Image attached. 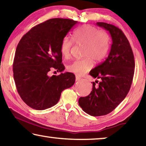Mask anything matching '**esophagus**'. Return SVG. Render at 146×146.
Instances as JSON below:
<instances>
[{
  "mask_svg": "<svg viewBox=\"0 0 146 146\" xmlns=\"http://www.w3.org/2000/svg\"><path fill=\"white\" fill-rule=\"evenodd\" d=\"M80 80H81V78L80 77V76H76V82H78V81H79Z\"/></svg>",
  "mask_w": 146,
  "mask_h": 146,
  "instance_id": "34e87169",
  "label": "esophagus"
}]
</instances>
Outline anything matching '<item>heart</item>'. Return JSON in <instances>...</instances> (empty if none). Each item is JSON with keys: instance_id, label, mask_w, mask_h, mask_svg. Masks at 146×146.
<instances>
[{"instance_id": "obj_1", "label": "heart", "mask_w": 146, "mask_h": 146, "mask_svg": "<svg viewBox=\"0 0 146 146\" xmlns=\"http://www.w3.org/2000/svg\"><path fill=\"white\" fill-rule=\"evenodd\" d=\"M74 42L77 44H84V58L73 61L67 67L68 70L77 75L87 72L93 65V60L100 62L106 57L110 46V38L105 31H99L91 25H84L74 31ZM74 42L68 37H64L60 46L62 55L65 58L70 56Z\"/></svg>"}]
</instances>
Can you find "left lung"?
<instances>
[{"label":"left lung","mask_w":146,"mask_h":146,"mask_svg":"<svg viewBox=\"0 0 146 146\" xmlns=\"http://www.w3.org/2000/svg\"><path fill=\"white\" fill-rule=\"evenodd\" d=\"M96 25L110 33L111 50L106 60L89 72L100 82H93L91 93L80 97L78 103L89 115L101 116L111 112L126 97L133 82L135 62L129 40L120 29L103 22Z\"/></svg>","instance_id":"8db88e82"}]
</instances>
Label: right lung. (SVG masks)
<instances>
[{"label": "right lung", "mask_w": 146, "mask_h": 146, "mask_svg": "<svg viewBox=\"0 0 146 146\" xmlns=\"http://www.w3.org/2000/svg\"><path fill=\"white\" fill-rule=\"evenodd\" d=\"M78 21L53 18L33 27L20 40L13 62L15 86L21 99L37 110L50 108L59 102L62 91L74 84L70 72L48 76L55 69L64 70L60 46Z\"/></svg>", "instance_id": "add662e5"}]
</instances>
